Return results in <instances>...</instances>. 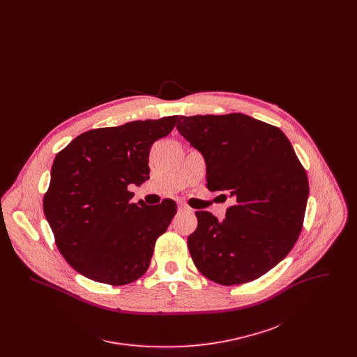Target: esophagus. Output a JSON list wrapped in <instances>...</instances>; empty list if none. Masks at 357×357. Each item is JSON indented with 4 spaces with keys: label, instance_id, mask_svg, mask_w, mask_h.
Listing matches in <instances>:
<instances>
[{
    "label": "esophagus",
    "instance_id": "obj_1",
    "mask_svg": "<svg viewBox=\"0 0 357 357\" xmlns=\"http://www.w3.org/2000/svg\"><path fill=\"white\" fill-rule=\"evenodd\" d=\"M178 210H179L181 213H192V210H191L188 206H186V204H179V206H178Z\"/></svg>",
    "mask_w": 357,
    "mask_h": 357
}]
</instances>
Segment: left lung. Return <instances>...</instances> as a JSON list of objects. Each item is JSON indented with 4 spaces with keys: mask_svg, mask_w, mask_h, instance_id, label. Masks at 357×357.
Masks as SVG:
<instances>
[{
    "mask_svg": "<svg viewBox=\"0 0 357 357\" xmlns=\"http://www.w3.org/2000/svg\"><path fill=\"white\" fill-rule=\"evenodd\" d=\"M179 134L204 156L207 187L233 199L226 218L197 211L187 238L199 272L221 285L253 281L281 262L300 236L309 185L284 132L243 114L181 116Z\"/></svg>",
    "mask_w": 357,
    "mask_h": 357,
    "instance_id": "1",
    "label": "left lung"
}]
</instances>
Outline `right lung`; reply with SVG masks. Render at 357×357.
Listing matches in <instances>:
<instances>
[{
    "label": "right lung",
    "instance_id": "add662e5",
    "mask_svg": "<svg viewBox=\"0 0 357 357\" xmlns=\"http://www.w3.org/2000/svg\"><path fill=\"white\" fill-rule=\"evenodd\" d=\"M176 120L91 130L56 155L44 214L60 253L76 272L126 285L149 269L155 241L167 230L176 204H132L134 192L127 187L150 178L151 146L170 134Z\"/></svg>",
    "mask_w": 357,
    "mask_h": 357
}]
</instances>
